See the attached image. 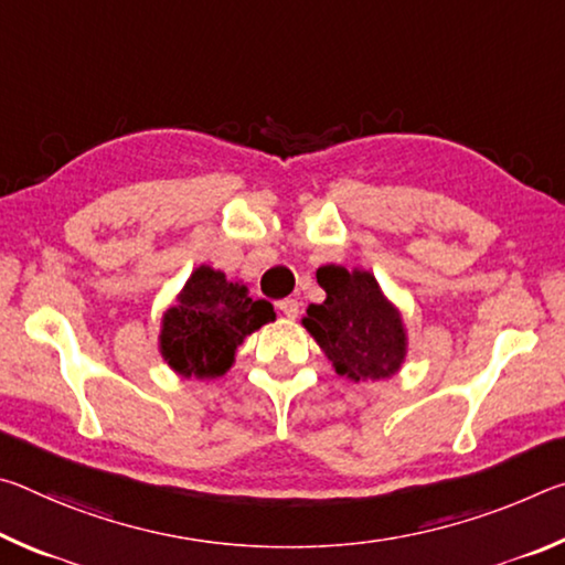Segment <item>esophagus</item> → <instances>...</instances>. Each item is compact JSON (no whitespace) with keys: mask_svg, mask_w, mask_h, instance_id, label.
<instances>
[{"mask_svg":"<svg viewBox=\"0 0 565 565\" xmlns=\"http://www.w3.org/2000/svg\"><path fill=\"white\" fill-rule=\"evenodd\" d=\"M276 306H279V311L284 313L286 319H296V317H299V306H301V303L296 301V299H281Z\"/></svg>","mask_w":565,"mask_h":565,"instance_id":"obj_1","label":"esophagus"}]
</instances>
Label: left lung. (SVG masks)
<instances>
[{
	"instance_id": "8db88e82",
	"label": "left lung",
	"mask_w": 565,
	"mask_h": 565,
	"mask_svg": "<svg viewBox=\"0 0 565 565\" xmlns=\"http://www.w3.org/2000/svg\"><path fill=\"white\" fill-rule=\"evenodd\" d=\"M327 301L306 309L303 327L327 353L339 376L381 381L406 356V331L369 271L329 264L317 271Z\"/></svg>"
}]
</instances>
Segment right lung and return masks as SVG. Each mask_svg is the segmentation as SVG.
Returning <instances> with one entry per match:
<instances>
[{
  "label": "right lung",
  "instance_id": "add662e5",
  "mask_svg": "<svg viewBox=\"0 0 565 565\" xmlns=\"http://www.w3.org/2000/svg\"><path fill=\"white\" fill-rule=\"evenodd\" d=\"M274 319L269 301H254L244 284L199 266L161 321V356L181 376L216 379L234 363L238 343Z\"/></svg>",
  "mask_w": 565,
  "mask_h": 565
}]
</instances>
